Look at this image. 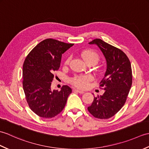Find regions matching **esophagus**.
I'll return each mask as SVG.
<instances>
[{
  "mask_svg": "<svg viewBox=\"0 0 149 149\" xmlns=\"http://www.w3.org/2000/svg\"><path fill=\"white\" fill-rule=\"evenodd\" d=\"M74 91H75V92H77V93H81L83 94L84 93V91H83V90H79V89H74Z\"/></svg>",
  "mask_w": 149,
  "mask_h": 149,
  "instance_id": "34e87169",
  "label": "esophagus"
}]
</instances>
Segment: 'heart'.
Masks as SVG:
<instances>
[{
  "mask_svg": "<svg viewBox=\"0 0 149 149\" xmlns=\"http://www.w3.org/2000/svg\"><path fill=\"white\" fill-rule=\"evenodd\" d=\"M81 56L88 64H95L99 60V55L93 50L88 49L81 52ZM71 59V57L68 56L65 61V64L68 65ZM93 77L90 74L75 75L70 79V83L74 86L80 88L87 87L89 82L92 81Z\"/></svg>",
  "mask_w": 149,
  "mask_h": 149,
  "instance_id": "b5f03b06",
  "label": "heart"
}]
</instances>
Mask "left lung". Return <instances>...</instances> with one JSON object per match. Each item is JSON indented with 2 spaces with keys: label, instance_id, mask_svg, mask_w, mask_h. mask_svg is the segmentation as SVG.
<instances>
[{
  "label": "left lung",
  "instance_id": "left-lung-1",
  "mask_svg": "<svg viewBox=\"0 0 149 149\" xmlns=\"http://www.w3.org/2000/svg\"><path fill=\"white\" fill-rule=\"evenodd\" d=\"M96 44L104 54L107 61V70L99 87L105 92L97 95L88 111L95 118L108 119L115 115L124 105L132 85V76L131 63L127 55L100 39L89 43Z\"/></svg>",
  "mask_w": 149,
  "mask_h": 149
}]
</instances>
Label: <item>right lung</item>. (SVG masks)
<instances>
[{
    "label": "right lung",
    "mask_w": 149,
    "mask_h": 149,
    "mask_svg": "<svg viewBox=\"0 0 149 149\" xmlns=\"http://www.w3.org/2000/svg\"><path fill=\"white\" fill-rule=\"evenodd\" d=\"M74 45L52 38L34 47L23 65V88L30 109L38 116L50 118L61 113L72 89L67 85L60 91L50 90L54 72L61 63L62 54Z\"/></svg>",
    "instance_id": "1"
}]
</instances>
